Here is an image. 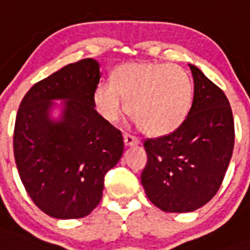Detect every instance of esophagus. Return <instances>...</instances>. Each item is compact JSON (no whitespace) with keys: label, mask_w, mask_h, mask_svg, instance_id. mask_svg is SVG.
Returning <instances> with one entry per match:
<instances>
[{"label":"esophagus","mask_w":250,"mask_h":250,"mask_svg":"<svg viewBox=\"0 0 250 250\" xmlns=\"http://www.w3.org/2000/svg\"><path fill=\"white\" fill-rule=\"evenodd\" d=\"M123 140H125V146H133V145H137L140 143V140H139L137 137L132 136V135H129V133H125V135H123Z\"/></svg>","instance_id":"obj_1"}]
</instances>
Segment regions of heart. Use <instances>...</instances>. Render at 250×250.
Wrapping results in <instances>:
<instances>
[{"label": "heart", "mask_w": 250, "mask_h": 250, "mask_svg": "<svg viewBox=\"0 0 250 250\" xmlns=\"http://www.w3.org/2000/svg\"><path fill=\"white\" fill-rule=\"evenodd\" d=\"M148 135L171 133L186 119L192 100V82L183 68L166 63H125L113 82L98 84L93 94L104 119L115 122L125 110Z\"/></svg>", "instance_id": "heart-1"}]
</instances>
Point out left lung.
<instances>
[{
	"label": "left lung",
	"instance_id": "obj_1",
	"mask_svg": "<svg viewBox=\"0 0 250 250\" xmlns=\"http://www.w3.org/2000/svg\"><path fill=\"white\" fill-rule=\"evenodd\" d=\"M193 102L174 132L146 139L141 184L152 204L167 213H188L215 196L232 157V110L223 90L189 64Z\"/></svg>",
	"mask_w": 250,
	"mask_h": 250
}]
</instances>
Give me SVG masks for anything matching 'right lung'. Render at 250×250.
I'll list each match as a JSON object with an SVG mask.
<instances>
[{
    "instance_id": "obj_1",
    "label": "right lung",
    "mask_w": 250,
    "mask_h": 250,
    "mask_svg": "<svg viewBox=\"0 0 250 250\" xmlns=\"http://www.w3.org/2000/svg\"><path fill=\"white\" fill-rule=\"evenodd\" d=\"M100 78L93 58L70 63L35 84L18 109V172L35 205L57 219L86 217L123 154L122 132L94 109ZM54 99L65 100L60 120L50 117Z\"/></svg>"
}]
</instances>
